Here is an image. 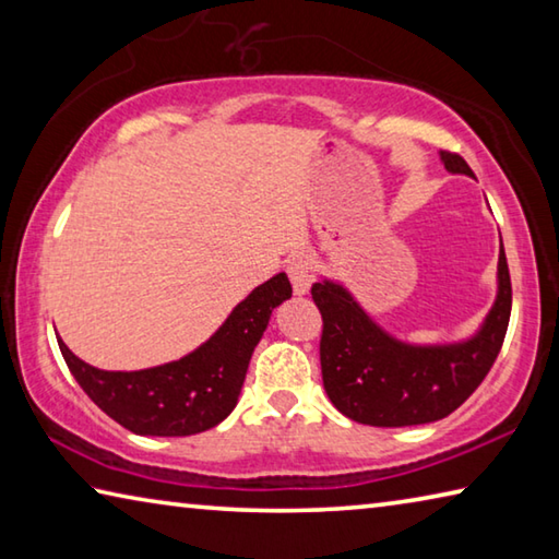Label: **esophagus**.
Returning <instances> with one entry per match:
<instances>
[{
	"instance_id": "34e87169",
	"label": "esophagus",
	"mask_w": 559,
	"mask_h": 559,
	"mask_svg": "<svg viewBox=\"0 0 559 559\" xmlns=\"http://www.w3.org/2000/svg\"><path fill=\"white\" fill-rule=\"evenodd\" d=\"M288 278L293 283V290H296V296H306L313 286V266H310V259L302 257V253H296V257H290L288 261Z\"/></svg>"
}]
</instances>
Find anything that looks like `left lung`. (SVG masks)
I'll list each match as a JSON object with an SVG mask.
<instances>
[{"label": "left lung", "mask_w": 559, "mask_h": 559, "mask_svg": "<svg viewBox=\"0 0 559 559\" xmlns=\"http://www.w3.org/2000/svg\"><path fill=\"white\" fill-rule=\"evenodd\" d=\"M453 175L473 177L466 159L441 153ZM323 316L320 367L340 414L370 427H416L439 421L476 392L506 340L513 288L503 243L498 257V296L484 325L463 343L409 345L386 333L335 281L313 283Z\"/></svg>", "instance_id": "8db88e82"}]
</instances>
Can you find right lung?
Returning <instances> with one entry per match:
<instances>
[{"label": "right lung", "mask_w": 559, "mask_h": 559, "mask_svg": "<svg viewBox=\"0 0 559 559\" xmlns=\"http://www.w3.org/2000/svg\"><path fill=\"white\" fill-rule=\"evenodd\" d=\"M286 273L253 288L224 325L194 353L138 372L98 370L75 357L59 337L75 382L110 419L140 437H192L216 427L239 402L253 347L273 308L290 298Z\"/></svg>", "instance_id": "obj_1"}]
</instances>
